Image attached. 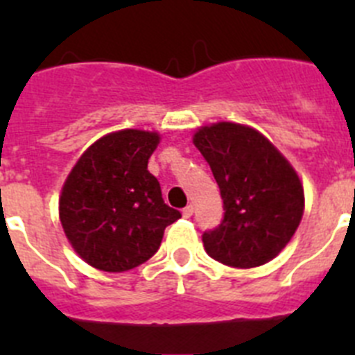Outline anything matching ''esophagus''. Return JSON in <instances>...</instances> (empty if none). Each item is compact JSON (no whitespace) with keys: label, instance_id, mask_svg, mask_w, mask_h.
Segmentation results:
<instances>
[{"label":"esophagus","instance_id":"esophagus-1","mask_svg":"<svg viewBox=\"0 0 355 355\" xmlns=\"http://www.w3.org/2000/svg\"><path fill=\"white\" fill-rule=\"evenodd\" d=\"M193 215V206L192 205H188L187 208H183V216L184 218H190V216Z\"/></svg>","mask_w":355,"mask_h":355}]
</instances>
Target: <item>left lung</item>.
I'll list each match as a JSON object with an SVG mask.
<instances>
[{
    "label": "left lung",
    "instance_id": "left-lung-1",
    "mask_svg": "<svg viewBox=\"0 0 355 355\" xmlns=\"http://www.w3.org/2000/svg\"><path fill=\"white\" fill-rule=\"evenodd\" d=\"M193 144L224 200L222 222L202 233L208 256L234 268L274 259L302 218L304 190L297 172L261 133L241 124L200 128Z\"/></svg>",
    "mask_w": 355,
    "mask_h": 355
}]
</instances>
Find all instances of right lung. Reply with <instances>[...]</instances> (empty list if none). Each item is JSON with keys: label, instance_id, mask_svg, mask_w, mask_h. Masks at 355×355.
<instances>
[{"label": "right lung", "instance_id": "right-lung-1", "mask_svg": "<svg viewBox=\"0 0 355 355\" xmlns=\"http://www.w3.org/2000/svg\"><path fill=\"white\" fill-rule=\"evenodd\" d=\"M159 137L110 133L85 150L60 196V222L80 258L105 272H126L155 256L167 225L181 218L147 171Z\"/></svg>", "mask_w": 355, "mask_h": 355}]
</instances>
